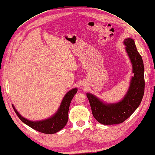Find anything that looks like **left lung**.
<instances>
[{
	"label": "left lung",
	"instance_id": "1",
	"mask_svg": "<svg viewBox=\"0 0 155 155\" xmlns=\"http://www.w3.org/2000/svg\"><path fill=\"white\" fill-rule=\"evenodd\" d=\"M125 51L132 64L129 87L124 97L116 103L104 102L91 93H87L92 114L98 122L104 125H114L124 122L131 116L141 103L144 94V66L134 41L127 38L124 41Z\"/></svg>",
	"mask_w": 155,
	"mask_h": 155
}]
</instances>
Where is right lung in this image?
<instances>
[{
  "label": "right lung",
  "mask_w": 155,
  "mask_h": 155,
  "mask_svg": "<svg viewBox=\"0 0 155 155\" xmlns=\"http://www.w3.org/2000/svg\"><path fill=\"white\" fill-rule=\"evenodd\" d=\"M77 92L78 88L76 87L70 90L63 97L55 113L51 117L43 120L31 121L28 120L21 115L13 104L12 107L18 118L28 126L45 134H54L59 132L66 125L68 120V110L70 103Z\"/></svg>",
  "instance_id": "1"
}]
</instances>
